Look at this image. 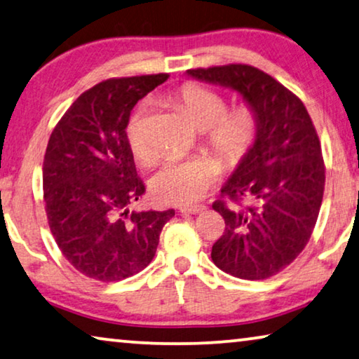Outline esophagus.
<instances>
[{
  "label": "esophagus",
  "mask_w": 359,
  "mask_h": 359,
  "mask_svg": "<svg viewBox=\"0 0 359 359\" xmlns=\"http://www.w3.org/2000/svg\"><path fill=\"white\" fill-rule=\"evenodd\" d=\"M205 210V206L201 205H196V206H184L180 208V212L182 214H198L200 211Z\"/></svg>",
  "instance_id": "34e87169"
}]
</instances>
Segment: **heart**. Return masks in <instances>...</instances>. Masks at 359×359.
Masks as SVG:
<instances>
[{
    "mask_svg": "<svg viewBox=\"0 0 359 359\" xmlns=\"http://www.w3.org/2000/svg\"><path fill=\"white\" fill-rule=\"evenodd\" d=\"M175 101L198 130L205 132L206 147L212 149L227 168L242 163L253 147L258 133V122L250 108L227 112V101L222 95L196 83H187L175 93ZM147 104L140 103L133 111L126 128L128 148L143 164L153 161L145 124ZM221 174V164L210 156L169 159L153 175L151 194L164 205H191L205 195Z\"/></svg>",
    "mask_w": 359,
    "mask_h": 359,
    "instance_id": "1",
    "label": "heart"
}]
</instances>
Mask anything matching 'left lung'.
Here are the masks:
<instances>
[{
  "mask_svg": "<svg viewBox=\"0 0 359 359\" xmlns=\"http://www.w3.org/2000/svg\"><path fill=\"white\" fill-rule=\"evenodd\" d=\"M187 74L242 95L258 122L253 147L221 189L224 200L212 205L226 231L211 258L238 279H267L302 253L316 226L325 182L316 128L297 95L253 66Z\"/></svg>",
  "mask_w": 359,
  "mask_h": 359,
  "instance_id": "8db88e82",
  "label": "left lung"
}]
</instances>
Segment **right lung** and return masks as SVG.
Returning a JSON list of instances; mask_svg holds the SVG:
<instances>
[{
  "label": "right lung",
  "mask_w": 359,
  "mask_h": 359,
  "mask_svg": "<svg viewBox=\"0 0 359 359\" xmlns=\"http://www.w3.org/2000/svg\"><path fill=\"white\" fill-rule=\"evenodd\" d=\"M168 74L104 80L74 101L48 142L43 198L61 253L90 279H127L151 263L174 210L130 211L145 194L126 128Z\"/></svg>",
  "instance_id": "obj_1"
}]
</instances>
